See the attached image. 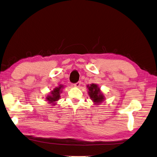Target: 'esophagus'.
Instances as JSON below:
<instances>
[{
  "label": "esophagus",
  "instance_id": "obj_1",
  "mask_svg": "<svg viewBox=\"0 0 157 157\" xmlns=\"http://www.w3.org/2000/svg\"><path fill=\"white\" fill-rule=\"evenodd\" d=\"M80 84H81V82H80V81H78L77 82H76V83L74 84V86H75V87H79L80 85Z\"/></svg>",
  "mask_w": 157,
  "mask_h": 157
}]
</instances>
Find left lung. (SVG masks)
<instances>
[{
    "instance_id": "8db88e82",
    "label": "left lung",
    "mask_w": 157,
    "mask_h": 157,
    "mask_svg": "<svg viewBox=\"0 0 157 157\" xmlns=\"http://www.w3.org/2000/svg\"><path fill=\"white\" fill-rule=\"evenodd\" d=\"M87 88H88V94L90 98L96 104H98L104 101V96L101 94L97 84H92L90 86H88Z\"/></svg>"
}]
</instances>
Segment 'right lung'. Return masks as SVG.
Returning a JSON list of instances; mask_svg holds the SVG:
<instances>
[{
	"label": "right lung",
	"mask_w": 157,
	"mask_h": 157,
	"mask_svg": "<svg viewBox=\"0 0 157 157\" xmlns=\"http://www.w3.org/2000/svg\"><path fill=\"white\" fill-rule=\"evenodd\" d=\"M63 88V86L59 85V87L54 88L53 90L51 92V94L46 97V100L49 101V103H52V104L53 105L56 104V101L60 98V94L62 92Z\"/></svg>",
	"instance_id": "right-lung-1"
}]
</instances>
